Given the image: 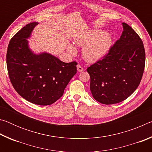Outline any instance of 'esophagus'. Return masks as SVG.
I'll return each instance as SVG.
<instances>
[{
  "instance_id": "esophagus-1",
  "label": "esophagus",
  "mask_w": 152,
  "mask_h": 152,
  "mask_svg": "<svg viewBox=\"0 0 152 152\" xmlns=\"http://www.w3.org/2000/svg\"><path fill=\"white\" fill-rule=\"evenodd\" d=\"M77 70H78L79 72H81L84 70V69L80 65H79V64H78V65H77Z\"/></svg>"
}]
</instances>
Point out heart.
Returning a JSON list of instances; mask_svg holds the SVG:
<instances>
[{
  "label": "heart",
  "instance_id": "obj_1",
  "mask_svg": "<svg viewBox=\"0 0 152 152\" xmlns=\"http://www.w3.org/2000/svg\"><path fill=\"white\" fill-rule=\"evenodd\" d=\"M77 45L84 47L82 56L87 62L94 63L106 56L113 44L111 36L101 30H94L80 35L75 39ZM68 50L72 54H76V49L73 45H68Z\"/></svg>",
  "mask_w": 152,
  "mask_h": 152
}]
</instances>
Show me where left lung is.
I'll return each instance as SVG.
<instances>
[{
	"instance_id": "1",
	"label": "left lung",
	"mask_w": 152,
	"mask_h": 152,
	"mask_svg": "<svg viewBox=\"0 0 152 152\" xmlns=\"http://www.w3.org/2000/svg\"><path fill=\"white\" fill-rule=\"evenodd\" d=\"M122 25L119 39L103 59L86 70L92 96L102 104H116L127 99L137 89L143 74L145 53L142 41L129 25Z\"/></svg>"
}]
</instances>
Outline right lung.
<instances>
[{"instance_id": "right-lung-1", "label": "right lung", "mask_w": 152, "mask_h": 152, "mask_svg": "<svg viewBox=\"0 0 152 152\" xmlns=\"http://www.w3.org/2000/svg\"><path fill=\"white\" fill-rule=\"evenodd\" d=\"M37 22L27 24L9 42L7 70L18 94L31 103L50 105L60 99L75 75L76 61L65 63L50 53H33L27 39Z\"/></svg>"}]
</instances>
